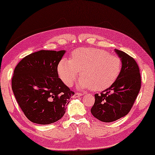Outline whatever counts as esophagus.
Segmentation results:
<instances>
[{"instance_id":"obj_1","label":"esophagus","mask_w":155,"mask_h":155,"mask_svg":"<svg viewBox=\"0 0 155 155\" xmlns=\"http://www.w3.org/2000/svg\"><path fill=\"white\" fill-rule=\"evenodd\" d=\"M82 95V93H80V92H75V94L73 95V98H77V97H81V96Z\"/></svg>"}]
</instances>
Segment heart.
I'll list each match as a JSON object with an SVG mask.
<instances>
[{
    "label": "heart",
    "instance_id": "1",
    "mask_svg": "<svg viewBox=\"0 0 155 155\" xmlns=\"http://www.w3.org/2000/svg\"><path fill=\"white\" fill-rule=\"evenodd\" d=\"M122 61L117 55H111L99 48H81L71 54V60L63 58L58 65L60 80L68 87L73 85L79 77L78 87L101 92L115 82L121 73Z\"/></svg>",
    "mask_w": 155,
    "mask_h": 155
}]
</instances>
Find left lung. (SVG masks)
<instances>
[{
    "label": "left lung",
    "instance_id": "8db88e82",
    "mask_svg": "<svg viewBox=\"0 0 155 155\" xmlns=\"http://www.w3.org/2000/svg\"><path fill=\"white\" fill-rule=\"evenodd\" d=\"M114 51L121 59V73L111 87L95 94L91 108L92 115L104 122H114L129 113L141 87L140 68L134 58L123 51Z\"/></svg>",
    "mask_w": 155,
    "mask_h": 155
}]
</instances>
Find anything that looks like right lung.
Segmentation results:
<instances>
[{
    "mask_svg": "<svg viewBox=\"0 0 155 155\" xmlns=\"http://www.w3.org/2000/svg\"><path fill=\"white\" fill-rule=\"evenodd\" d=\"M65 51H40L23 58L14 70L12 90L30 121L48 124L63 117L75 92L58 78Z\"/></svg>",
    "mask_w": 155,
    "mask_h": 155,
    "instance_id": "right-lung-1",
    "label": "right lung"
}]
</instances>
